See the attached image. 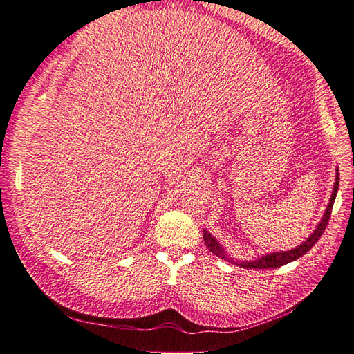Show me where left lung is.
Wrapping results in <instances>:
<instances>
[{
    "label": "left lung",
    "instance_id": "1",
    "mask_svg": "<svg viewBox=\"0 0 354 354\" xmlns=\"http://www.w3.org/2000/svg\"><path fill=\"white\" fill-rule=\"evenodd\" d=\"M338 185H339V174H338V170H336V183H335V187H333V193H332V197H330V202H328V207H327L324 216H323V220L319 221V225L317 226L314 234H312L305 243H303L301 245H299V248L290 250V252L270 253V254H266V257L258 258L257 261L243 262V264H240V266L245 267V268H277V267H282L285 264H288V262H292L295 259H299L300 257H303V254L308 253L312 248H314L315 243L319 240V236L323 235L326 226L328 225V218H330V214H332L335 197H336V193H338ZM203 241H205V244H207V248L212 253L217 254V257H220V258L227 259V254L223 252V249L220 248V244L216 241V238L211 236L209 232L203 231Z\"/></svg>",
    "mask_w": 354,
    "mask_h": 354
}]
</instances>
